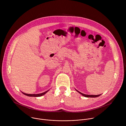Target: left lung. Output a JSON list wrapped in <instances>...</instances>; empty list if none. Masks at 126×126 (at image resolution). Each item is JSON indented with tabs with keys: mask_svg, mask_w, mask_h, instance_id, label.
Masks as SVG:
<instances>
[{
	"mask_svg": "<svg viewBox=\"0 0 126 126\" xmlns=\"http://www.w3.org/2000/svg\"><path fill=\"white\" fill-rule=\"evenodd\" d=\"M76 91L78 92H79L80 94H82L83 96H84V97H90V98H95V97H99V96H100L101 94H100V95H86V94H83V93H81L80 92H79V91H77V90H76Z\"/></svg>",
	"mask_w": 126,
	"mask_h": 126,
	"instance_id": "obj_1",
	"label": "left lung"
}]
</instances>
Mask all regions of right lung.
<instances>
[{
    "instance_id": "right-lung-1",
    "label": "right lung",
    "mask_w": 126,
    "mask_h": 126,
    "mask_svg": "<svg viewBox=\"0 0 126 126\" xmlns=\"http://www.w3.org/2000/svg\"><path fill=\"white\" fill-rule=\"evenodd\" d=\"M48 91V90L47 91H46V92H43V93H42L38 94H26V93H23V92H22V93H23V94H24V95H26V96H29V97H40V96H43V95H44L45 94H46Z\"/></svg>"
}]
</instances>
